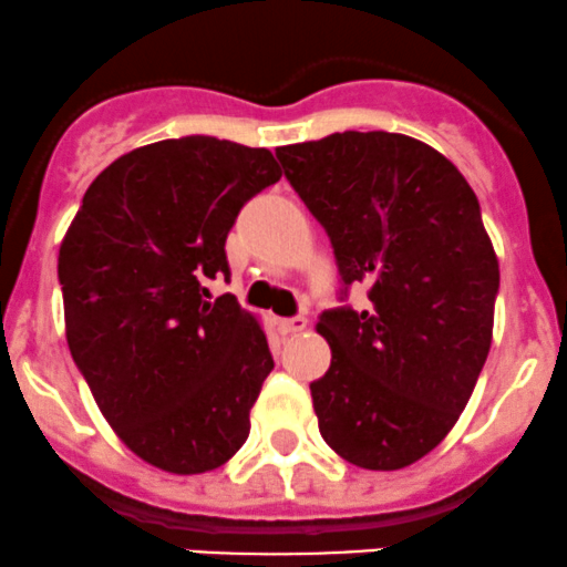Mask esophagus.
Listing matches in <instances>:
<instances>
[{
    "label": "esophagus",
    "mask_w": 567,
    "mask_h": 567,
    "mask_svg": "<svg viewBox=\"0 0 567 567\" xmlns=\"http://www.w3.org/2000/svg\"><path fill=\"white\" fill-rule=\"evenodd\" d=\"M306 327H308L306 317H291V319H281V322H278V330H281L284 336H295V332H302Z\"/></svg>",
    "instance_id": "34e87169"
}]
</instances>
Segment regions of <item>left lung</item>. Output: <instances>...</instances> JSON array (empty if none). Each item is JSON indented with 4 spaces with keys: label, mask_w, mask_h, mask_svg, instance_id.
Returning a JSON list of instances; mask_svg holds the SVG:
<instances>
[{
    "label": "left lung",
    "mask_w": 567,
    "mask_h": 567,
    "mask_svg": "<svg viewBox=\"0 0 567 567\" xmlns=\"http://www.w3.org/2000/svg\"><path fill=\"white\" fill-rule=\"evenodd\" d=\"M324 226L363 311H324L330 369L311 382L324 442L363 470H404L464 412L492 349L499 261L464 174L404 133L343 131L276 150Z\"/></svg>",
    "instance_id": "8db88e82"
}]
</instances>
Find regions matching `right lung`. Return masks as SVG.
I'll use <instances>...</instances> for the list:
<instances>
[{
	"mask_svg": "<svg viewBox=\"0 0 567 567\" xmlns=\"http://www.w3.org/2000/svg\"><path fill=\"white\" fill-rule=\"evenodd\" d=\"M270 150L183 136L116 157L60 245L65 336L97 410L138 458L172 475L218 470L245 445L272 371L259 317L231 295L226 237L281 179Z\"/></svg>",
	"mask_w": 567,
	"mask_h": 567,
	"instance_id": "right-lung-1",
	"label": "right lung"
}]
</instances>
